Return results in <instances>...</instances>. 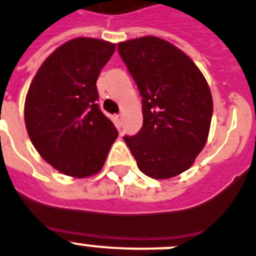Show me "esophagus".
Wrapping results in <instances>:
<instances>
[{"label":"esophagus","instance_id":"34e87169","mask_svg":"<svg viewBox=\"0 0 256 256\" xmlns=\"http://www.w3.org/2000/svg\"><path fill=\"white\" fill-rule=\"evenodd\" d=\"M122 114H116V116H114V122H116V125L118 126H121L122 125Z\"/></svg>","mask_w":256,"mask_h":256}]
</instances>
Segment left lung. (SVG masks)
Here are the masks:
<instances>
[{"label":"left lung","instance_id":"8db88e82","mask_svg":"<svg viewBox=\"0 0 256 256\" xmlns=\"http://www.w3.org/2000/svg\"><path fill=\"white\" fill-rule=\"evenodd\" d=\"M118 54L142 96V126L124 136L142 174L164 180L191 167L206 145L213 100L202 71L164 39L118 43Z\"/></svg>","mask_w":256,"mask_h":256}]
</instances>
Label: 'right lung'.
<instances>
[{"label":"right lung","instance_id":"add662e5","mask_svg":"<svg viewBox=\"0 0 256 256\" xmlns=\"http://www.w3.org/2000/svg\"><path fill=\"white\" fill-rule=\"evenodd\" d=\"M116 44L75 38L39 68L25 100L28 134L43 160L61 174H98L118 131L96 103V79Z\"/></svg>","mask_w":256,"mask_h":256}]
</instances>
